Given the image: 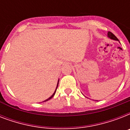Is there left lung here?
Segmentation results:
<instances>
[{"instance_id": "obj_1", "label": "left lung", "mask_w": 130, "mask_h": 130, "mask_svg": "<svg viewBox=\"0 0 130 130\" xmlns=\"http://www.w3.org/2000/svg\"><path fill=\"white\" fill-rule=\"evenodd\" d=\"M107 36L111 40H117V41H119V40L117 39V38L115 36L113 33H111V31H109L108 33H107Z\"/></svg>"}]
</instances>
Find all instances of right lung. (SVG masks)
Instances as JSON below:
<instances>
[{"mask_svg":"<svg viewBox=\"0 0 130 130\" xmlns=\"http://www.w3.org/2000/svg\"><path fill=\"white\" fill-rule=\"evenodd\" d=\"M59 80H58V83H57V88H56V89H55V92H54V93H53V94H52V96H51V97H49L48 99H47L46 100H45L44 101H43V102H46V101H48V100H50V99H52V98H53V96H54V95H55V92H56V90H57V87H58V84H59Z\"/></svg>","mask_w":130,"mask_h":130,"instance_id":"right-lung-1","label":"right lung"}]
</instances>
